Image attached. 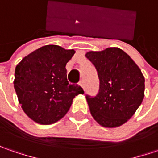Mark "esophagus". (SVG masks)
I'll use <instances>...</instances> for the list:
<instances>
[{
    "mask_svg": "<svg viewBox=\"0 0 158 158\" xmlns=\"http://www.w3.org/2000/svg\"><path fill=\"white\" fill-rule=\"evenodd\" d=\"M79 85H80L81 87H82V89H84V83H83V81H82V80H81V81L79 82Z\"/></svg>",
    "mask_w": 158,
    "mask_h": 158,
    "instance_id": "esophagus-1",
    "label": "esophagus"
}]
</instances>
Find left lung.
Listing matches in <instances>:
<instances>
[{"label": "left lung", "mask_w": 158, "mask_h": 158, "mask_svg": "<svg viewBox=\"0 0 158 158\" xmlns=\"http://www.w3.org/2000/svg\"><path fill=\"white\" fill-rule=\"evenodd\" d=\"M98 71L99 90L86 95L95 120L105 127L123 125L135 114L144 98L145 79L130 56L118 47L85 55Z\"/></svg>", "instance_id": "1"}]
</instances>
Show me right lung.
Returning a JSON list of instances; mask_svg holds the SVG:
<instances>
[{
    "label": "right lung",
    "mask_w": 158,
    "mask_h": 158,
    "mask_svg": "<svg viewBox=\"0 0 158 158\" xmlns=\"http://www.w3.org/2000/svg\"><path fill=\"white\" fill-rule=\"evenodd\" d=\"M75 51L47 45L23 58L15 70L14 88L23 112L33 121L52 124L69 112L73 98L84 91L67 79L66 64Z\"/></svg>",
    "instance_id": "right-lung-1"
}]
</instances>
